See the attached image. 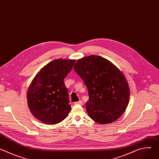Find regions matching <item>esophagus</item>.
I'll return each mask as SVG.
<instances>
[{
  "instance_id": "34e87169",
  "label": "esophagus",
  "mask_w": 159,
  "mask_h": 159,
  "mask_svg": "<svg viewBox=\"0 0 159 159\" xmlns=\"http://www.w3.org/2000/svg\"><path fill=\"white\" fill-rule=\"evenodd\" d=\"M82 104H83V102H82V100H80V101H77V102H75L74 103V104H80V105H82Z\"/></svg>"
}]
</instances>
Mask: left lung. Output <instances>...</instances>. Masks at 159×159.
Masks as SVG:
<instances>
[{
    "instance_id": "left-lung-1",
    "label": "left lung",
    "mask_w": 159,
    "mask_h": 159,
    "mask_svg": "<svg viewBox=\"0 0 159 159\" xmlns=\"http://www.w3.org/2000/svg\"><path fill=\"white\" fill-rule=\"evenodd\" d=\"M84 80L89 99L86 111L99 124H109L119 118L129 102V89L123 73L110 61L98 55L79 59L74 66Z\"/></svg>"
}]
</instances>
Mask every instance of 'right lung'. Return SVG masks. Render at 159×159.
Returning <instances> with one entry per match:
<instances>
[{"mask_svg": "<svg viewBox=\"0 0 159 159\" xmlns=\"http://www.w3.org/2000/svg\"><path fill=\"white\" fill-rule=\"evenodd\" d=\"M75 60L56 59L40 70L32 80L27 93L32 115L45 124L62 121L71 109L68 89L64 84Z\"/></svg>", "mask_w": 159, "mask_h": 159, "instance_id": "right-lung-1", "label": "right lung"}]
</instances>
